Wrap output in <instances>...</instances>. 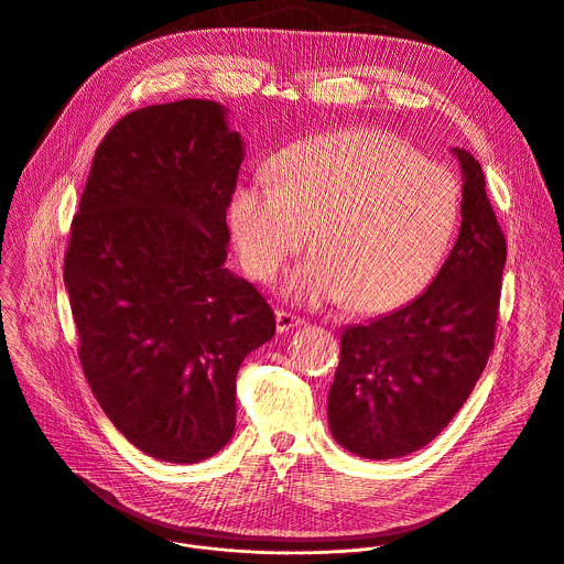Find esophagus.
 <instances>
[{
    "instance_id": "1",
    "label": "esophagus",
    "mask_w": 564,
    "mask_h": 564,
    "mask_svg": "<svg viewBox=\"0 0 564 564\" xmlns=\"http://www.w3.org/2000/svg\"><path fill=\"white\" fill-rule=\"evenodd\" d=\"M305 321L292 312H285V310H279L276 312V329L279 332H288V329H294L299 325H303Z\"/></svg>"
}]
</instances>
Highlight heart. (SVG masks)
I'll return each mask as SVG.
<instances>
[{"mask_svg": "<svg viewBox=\"0 0 564 564\" xmlns=\"http://www.w3.org/2000/svg\"><path fill=\"white\" fill-rule=\"evenodd\" d=\"M460 215L449 167L383 130H347L281 152L274 178L252 176L230 199L243 268L272 281L303 250L290 281L310 303L343 301L379 312L416 296L436 274Z\"/></svg>", "mask_w": 564, "mask_h": 564, "instance_id": "1", "label": "heart"}]
</instances>
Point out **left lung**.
<instances>
[{
	"instance_id": "8db88e82",
	"label": "left lung",
	"mask_w": 564,
	"mask_h": 564,
	"mask_svg": "<svg viewBox=\"0 0 564 564\" xmlns=\"http://www.w3.org/2000/svg\"><path fill=\"white\" fill-rule=\"evenodd\" d=\"M463 170L460 235L432 285L401 310L340 334L327 397L332 436L347 452L388 460L432 443L469 399L494 349L505 235L471 152Z\"/></svg>"
}]
</instances>
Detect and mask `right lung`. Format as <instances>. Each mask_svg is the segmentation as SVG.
<instances>
[{
	"label": "right lung",
	"mask_w": 564,
	"mask_h": 564,
	"mask_svg": "<svg viewBox=\"0 0 564 564\" xmlns=\"http://www.w3.org/2000/svg\"><path fill=\"white\" fill-rule=\"evenodd\" d=\"M243 152L217 101L128 112L99 143L70 226L64 283L86 381L156 460L202 463L228 445L237 371L276 329L261 292L224 265Z\"/></svg>",
	"instance_id": "1"
}]
</instances>
